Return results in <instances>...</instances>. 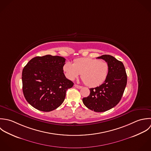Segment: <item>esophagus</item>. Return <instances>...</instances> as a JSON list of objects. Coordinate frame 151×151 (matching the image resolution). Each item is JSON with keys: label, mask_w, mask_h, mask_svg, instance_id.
<instances>
[{"label": "esophagus", "mask_w": 151, "mask_h": 151, "mask_svg": "<svg viewBox=\"0 0 151 151\" xmlns=\"http://www.w3.org/2000/svg\"><path fill=\"white\" fill-rule=\"evenodd\" d=\"M74 87L77 88H78V89H80L82 88V86H78L77 84H74Z\"/></svg>", "instance_id": "34e87169"}]
</instances>
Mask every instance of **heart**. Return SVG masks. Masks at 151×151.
I'll list each match as a JSON object with an SVG mask.
<instances>
[{
	"instance_id": "obj_1",
	"label": "heart",
	"mask_w": 151,
	"mask_h": 151,
	"mask_svg": "<svg viewBox=\"0 0 151 151\" xmlns=\"http://www.w3.org/2000/svg\"><path fill=\"white\" fill-rule=\"evenodd\" d=\"M63 68L68 80H74L81 74L83 81L90 87L102 84L106 79L109 70L106 62L91 58H77L74 60V64L67 61Z\"/></svg>"
}]
</instances>
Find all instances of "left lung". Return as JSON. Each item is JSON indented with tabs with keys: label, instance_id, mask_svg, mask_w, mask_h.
Returning a JSON list of instances; mask_svg holds the SVG:
<instances>
[{
	"label": "left lung",
	"instance_id": "8db88e82",
	"mask_svg": "<svg viewBox=\"0 0 151 151\" xmlns=\"http://www.w3.org/2000/svg\"><path fill=\"white\" fill-rule=\"evenodd\" d=\"M97 58H101L108 64V77L99 87L90 88V95L83 98V102L88 109L101 112L119 103L127 86V76L123 63L114 57L105 54Z\"/></svg>",
	"mask_w": 151,
	"mask_h": 151
}]
</instances>
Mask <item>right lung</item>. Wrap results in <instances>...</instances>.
<instances>
[{
    "label": "right lung",
    "instance_id": "1",
    "mask_svg": "<svg viewBox=\"0 0 151 151\" xmlns=\"http://www.w3.org/2000/svg\"><path fill=\"white\" fill-rule=\"evenodd\" d=\"M65 59L61 56L46 55L31 59L22 71L23 93L35 108L51 111L60 106L66 91L74 83L63 73Z\"/></svg>",
    "mask_w": 151,
    "mask_h": 151
}]
</instances>
